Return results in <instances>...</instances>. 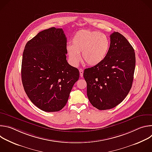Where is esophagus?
<instances>
[{
	"label": "esophagus",
	"instance_id": "1",
	"mask_svg": "<svg viewBox=\"0 0 152 152\" xmlns=\"http://www.w3.org/2000/svg\"><path fill=\"white\" fill-rule=\"evenodd\" d=\"M79 73H80V76L81 77H83V70L82 69H79Z\"/></svg>",
	"mask_w": 152,
	"mask_h": 152
}]
</instances>
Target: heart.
Returning a JSON list of instances; mask_svg holds the SVG:
<instances>
[{"instance_id":"heart-1","label":"heart","mask_w":152,"mask_h":152,"mask_svg":"<svg viewBox=\"0 0 152 152\" xmlns=\"http://www.w3.org/2000/svg\"><path fill=\"white\" fill-rule=\"evenodd\" d=\"M110 46V39L102 32L82 29L72 38V45L67 47V53L72 62L76 65L82 59L88 66H94L101 63L106 58Z\"/></svg>"}]
</instances>
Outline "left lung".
Segmentation results:
<instances>
[{"instance_id":"8db88e82","label":"left lung","mask_w":152,"mask_h":152,"mask_svg":"<svg viewBox=\"0 0 152 152\" xmlns=\"http://www.w3.org/2000/svg\"><path fill=\"white\" fill-rule=\"evenodd\" d=\"M110 39L105 59L96 66L85 69L83 72L88 98L99 110H110L120 103L130 91L134 80V48L119 32H113Z\"/></svg>"}]
</instances>
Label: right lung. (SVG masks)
<instances>
[{"label":"right lung","instance_id":"1","mask_svg":"<svg viewBox=\"0 0 152 152\" xmlns=\"http://www.w3.org/2000/svg\"><path fill=\"white\" fill-rule=\"evenodd\" d=\"M67 38L62 29L39 32L25 47L21 80L31 101L45 112H56L66 104L79 70L66 59Z\"/></svg>","mask_w":152,"mask_h":152}]
</instances>
